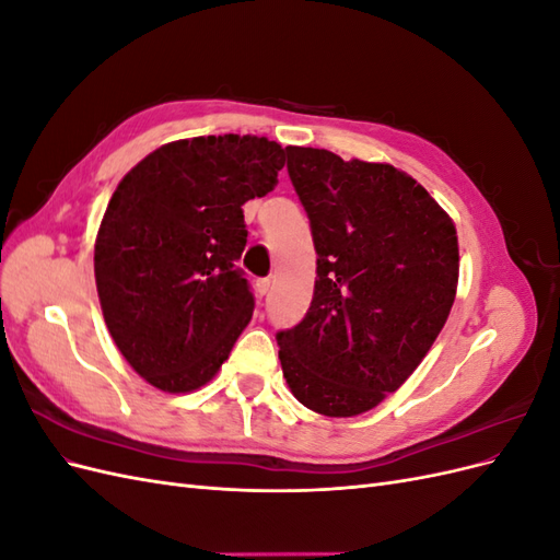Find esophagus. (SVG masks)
<instances>
[{
    "mask_svg": "<svg viewBox=\"0 0 560 560\" xmlns=\"http://www.w3.org/2000/svg\"><path fill=\"white\" fill-rule=\"evenodd\" d=\"M254 290H257V296L264 299L270 290V278H259L257 282H254Z\"/></svg>",
    "mask_w": 560,
    "mask_h": 560,
    "instance_id": "34e87169",
    "label": "esophagus"
}]
</instances>
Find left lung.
<instances>
[{
	"instance_id": "1",
	"label": "left lung",
	"mask_w": 560,
	"mask_h": 560,
	"mask_svg": "<svg viewBox=\"0 0 560 560\" xmlns=\"http://www.w3.org/2000/svg\"><path fill=\"white\" fill-rule=\"evenodd\" d=\"M284 151L317 278L306 317L276 336L282 374L311 411L360 416L413 374L444 329L457 287L455 226L393 165Z\"/></svg>"
}]
</instances>
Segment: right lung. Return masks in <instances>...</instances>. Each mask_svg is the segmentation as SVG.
<instances>
[{
	"label": "right lung",
	"mask_w": 560,
	"mask_h": 560,
	"mask_svg": "<svg viewBox=\"0 0 560 560\" xmlns=\"http://www.w3.org/2000/svg\"><path fill=\"white\" fill-rule=\"evenodd\" d=\"M284 149L208 135L151 151L116 186L95 241V284L116 348L163 393L224 364L254 296L238 268L243 206L273 191Z\"/></svg>",
	"instance_id": "obj_1"
}]
</instances>
